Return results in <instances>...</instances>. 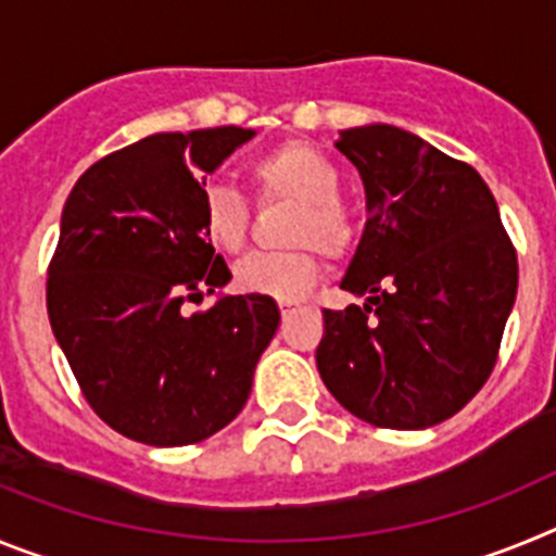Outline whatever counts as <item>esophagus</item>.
I'll list each match as a JSON object with an SVG mask.
<instances>
[{
    "label": "esophagus",
    "instance_id": "34e87169",
    "mask_svg": "<svg viewBox=\"0 0 556 556\" xmlns=\"http://www.w3.org/2000/svg\"><path fill=\"white\" fill-rule=\"evenodd\" d=\"M278 306H281V314H289V312H294L298 301H278Z\"/></svg>",
    "mask_w": 556,
    "mask_h": 556
}]
</instances>
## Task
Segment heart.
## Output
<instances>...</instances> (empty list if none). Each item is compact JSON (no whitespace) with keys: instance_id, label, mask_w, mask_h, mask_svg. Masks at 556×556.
<instances>
[{"instance_id":"1","label":"heart","mask_w":556,"mask_h":556,"mask_svg":"<svg viewBox=\"0 0 556 556\" xmlns=\"http://www.w3.org/2000/svg\"><path fill=\"white\" fill-rule=\"evenodd\" d=\"M250 180L264 198H287L298 203L292 223L294 244L289 253H253L236 264V287L253 294L298 298L320 278V255L345 253L353 242V217L339 200L342 175L328 155L306 141H283L250 164ZM203 236L223 253H239L248 242L250 208L230 186H211L200 211Z\"/></svg>"}]
</instances>
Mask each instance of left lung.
<instances>
[{
  "instance_id": "8db88e82",
  "label": "left lung",
  "mask_w": 556,
  "mask_h": 556,
  "mask_svg": "<svg viewBox=\"0 0 556 556\" xmlns=\"http://www.w3.org/2000/svg\"><path fill=\"white\" fill-rule=\"evenodd\" d=\"M333 147L365 184L367 223L339 283L365 306L323 312L317 370L358 420L429 429L493 372L518 294L515 248L479 172L415 132L348 127Z\"/></svg>"
}]
</instances>
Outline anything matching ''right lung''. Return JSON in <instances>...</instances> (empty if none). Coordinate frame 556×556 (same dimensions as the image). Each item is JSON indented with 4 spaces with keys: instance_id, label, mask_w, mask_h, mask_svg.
<instances>
[{
    "instance_id": "right-lung-1",
    "label": "right lung",
    "mask_w": 556,
    "mask_h": 556,
    "mask_svg": "<svg viewBox=\"0 0 556 556\" xmlns=\"http://www.w3.org/2000/svg\"><path fill=\"white\" fill-rule=\"evenodd\" d=\"M255 130L155 132L88 166L66 198L49 264L47 312L91 409L119 434L200 443L248 404L281 312L269 294H225L230 281L203 236L205 178Z\"/></svg>"
}]
</instances>
